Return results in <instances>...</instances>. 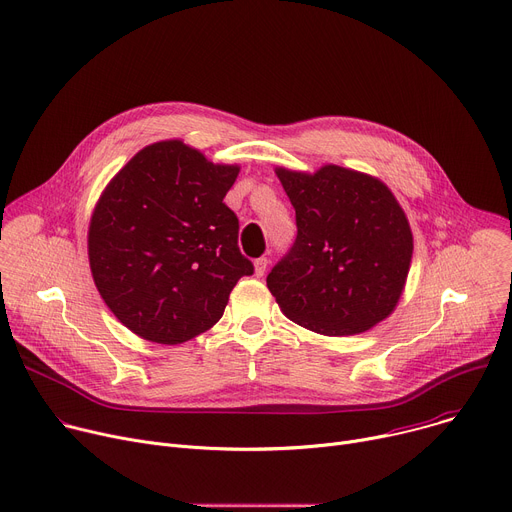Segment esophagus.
I'll return each instance as SVG.
<instances>
[{
  "instance_id": "34e87169",
  "label": "esophagus",
  "mask_w": 512,
  "mask_h": 512,
  "mask_svg": "<svg viewBox=\"0 0 512 512\" xmlns=\"http://www.w3.org/2000/svg\"><path fill=\"white\" fill-rule=\"evenodd\" d=\"M267 263H269V261H267V257H259V259H255V261H253V267H255V275H257V277H261V275L265 273V269H267Z\"/></svg>"
}]
</instances>
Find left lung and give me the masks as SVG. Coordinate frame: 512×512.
<instances>
[{
    "mask_svg": "<svg viewBox=\"0 0 512 512\" xmlns=\"http://www.w3.org/2000/svg\"><path fill=\"white\" fill-rule=\"evenodd\" d=\"M296 210L290 253L267 275L282 312L327 337L359 335L388 318L412 259L408 218L378 177L339 165L275 169Z\"/></svg>",
    "mask_w": 512,
    "mask_h": 512,
    "instance_id": "1",
    "label": "left lung"
}]
</instances>
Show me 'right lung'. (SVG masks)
Instances as JSON below:
<instances>
[{
    "instance_id": "obj_1",
    "label": "right lung",
    "mask_w": 512,
    "mask_h": 512,
    "mask_svg": "<svg viewBox=\"0 0 512 512\" xmlns=\"http://www.w3.org/2000/svg\"><path fill=\"white\" fill-rule=\"evenodd\" d=\"M239 171L175 138L138 151L106 185L89 222V267L134 335L179 345L206 333L253 273L224 204Z\"/></svg>"
}]
</instances>
